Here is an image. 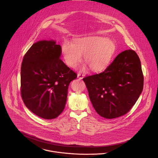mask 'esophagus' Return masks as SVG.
<instances>
[{
  "label": "esophagus",
  "instance_id": "obj_1",
  "mask_svg": "<svg viewBox=\"0 0 158 158\" xmlns=\"http://www.w3.org/2000/svg\"><path fill=\"white\" fill-rule=\"evenodd\" d=\"M85 76V75L84 74H81L80 73H77V77L79 79H82L83 77Z\"/></svg>",
  "mask_w": 158,
  "mask_h": 158
}]
</instances>
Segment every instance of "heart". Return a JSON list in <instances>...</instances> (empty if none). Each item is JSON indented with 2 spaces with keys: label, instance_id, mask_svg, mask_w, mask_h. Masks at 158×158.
Wrapping results in <instances>:
<instances>
[{
  "label": "heart",
  "instance_id": "b5f03b06",
  "mask_svg": "<svg viewBox=\"0 0 158 158\" xmlns=\"http://www.w3.org/2000/svg\"><path fill=\"white\" fill-rule=\"evenodd\" d=\"M115 51L114 43L102 36L77 39L73 44L64 41L62 44V51L67 65L75 68L81 61V55H84V61L94 71L106 68L110 63Z\"/></svg>",
  "mask_w": 158,
  "mask_h": 158
}]
</instances>
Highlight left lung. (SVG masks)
Returning <instances> with one entry per match:
<instances>
[{
  "instance_id": "obj_1",
  "label": "left lung",
  "mask_w": 158,
  "mask_h": 158,
  "mask_svg": "<svg viewBox=\"0 0 158 158\" xmlns=\"http://www.w3.org/2000/svg\"><path fill=\"white\" fill-rule=\"evenodd\" d=\"M97 113L112 119L128 113L142 92L140 60L131 49L120 53L102 73L83 78Z\"/></svg>"
}]
</instances>
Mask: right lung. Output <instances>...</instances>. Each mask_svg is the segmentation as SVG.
I'll use <instances>...</instances> for the list:
<instances>
[{
  "label": "right lung",
  "instance_id": "right-lung-1",
  "mask_svg": "<svg viewBox=\"0 0 158 158\" xmlns=\"http://www.w3.org/2000/svg\"><path fill=\"white\" fill-rule=\"evenodd\" d=\"M61 47L54 40L34 43L21 66V96L26 107L46 120L63 111L70 82L77 74L60 59Z\"/></svg>",
  "mask_w": 158,
  "mask_h": 158
}]
</instances>
